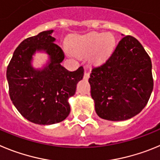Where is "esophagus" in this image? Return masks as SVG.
Listing matches in <instances>:
<instances>
[{
    "mask_svg": "<svg viewBox=\"0 0 160 160\" xmlns=\"http://www.w3.org/2000/svg\"><path fill=\"white\" fill-rule=\"evenodd\" d=\"M89 78V72H88L85 71L84 73H83V79H85V80H88Z\"/></svg>",
    "mask_w": 160,
    "mask_h": 160,
    "instance_id": "1",
    "label": "esophagus"
}]
</instances>
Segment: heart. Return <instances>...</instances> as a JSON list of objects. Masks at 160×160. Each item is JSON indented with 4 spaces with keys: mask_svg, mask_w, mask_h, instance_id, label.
<instances>
[{
    "mask_svg": "<svg viewBox=\"0 0 160 160\" xmlns=\"http://www.w3.org/2000/svg\"><path fill=\"white\" fill-rule=\"evenodd\" d=\"M113 44V39L100 32H91L72 39L70 45L72 52L77 57H87L92 53L94 62H100L108 56Z\"/></svg>",
    "mask_w": 160,
    "mask_h": 160,
    "instance_id": "heart-1",
    "label": "heart"
}]
</instances>
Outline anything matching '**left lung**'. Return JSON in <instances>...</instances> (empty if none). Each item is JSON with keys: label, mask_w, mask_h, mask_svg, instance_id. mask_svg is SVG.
<instances>
[{"label": "left lung", "mask_w": 160, "mask_h": 160, "mask_svg": "<svg viewBox=\"0 0 160 160\" xmlns=\"http://www.w3.org/2000/svg\"><path fill=\"white\" fill-rule=\"evenodd\" d=\"M152 68L150 57L138 40L123 37L109 58L92 68L88 82L96 114L112 121L139 114L153 90Z\"/></svg>", "instance_id": "1"}]
</instances>
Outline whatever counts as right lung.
<instances>
[{
  "instance_id": "1",
  "label": "right lung",
  "mask_w": 160,
  "mask_h": 160,
  "mask_svg": "<svg viewBox=\"0 0 160 160\" xmlns=\"http://www.w3.org/2000/svg\"><path fill=\"white\" fill-rule=\"evenodd\" d=\"M52 32H41L23 41L7 68L10 99L25 119L37 124L57 123L68 117L71 110L68 100L83 76V67L70 72L60 64L64 53L54 43ZM41 50L48 53L50 62L42 70H36L31 60L35 51Z\"/></svg>"
}]
</instances>
